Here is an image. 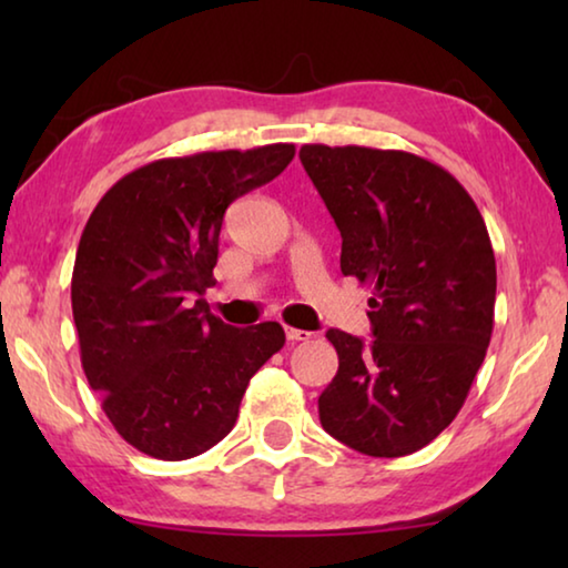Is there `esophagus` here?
<instances>
[{"label": "esophagus", "mask_w": 568, "mask_h": 568, "mask_svg": "<svg viewBox=\"0 0 568 568\" xmlns=\"http://www.w3.org/2000/svg\"><path fill=\"white\" fill-rule=\"evenodd\" d=\"M285 335L291 343H301V341H311L313 333L311 331H301V328H285Z\"/></svg>", "instance_id": "34e87169"}]
</instances>
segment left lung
<instances>
[{
  "instance_id": "left-lung-1",
  "label": "left lung",
  "mask_w": 568,
  "mask_h": 568,
  "mask_svg": "<svg viewBox=\"0 0 568 568\" xmlns=\"http://www.w3.org/2000/svg\"><path fill=\"white\" fill-rule=\"evenodd\" d=\"M341 230V271L371 287L373 341L328 331L323 428L365 456L428 446L458 416L494 333L496 257L464 185L403 150L303 145Z\"/></svg>"
}]
</instances>
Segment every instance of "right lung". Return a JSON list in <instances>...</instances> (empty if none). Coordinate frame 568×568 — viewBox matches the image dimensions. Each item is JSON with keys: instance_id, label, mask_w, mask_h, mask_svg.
<instances>
[{"instance_id": "right-lung-1", "label": "right lung", "mask_w": 568, "mask_h": 568, "mask_svg": "<svg viewBox=\"0 0 568 568\" xmlns=\"http://www.w3.org/2000/svg\"><path fill=\"white\" fill-rule=\"evenodd\" d=\"M293 158L277 142L155 160L92 210L72 271L80 358L104 416L142 454L185 460L220 444L250 378L285 345L281 323L233 328L190 301L215 285L227 205Z\"/></svg>"}]
</instances>
